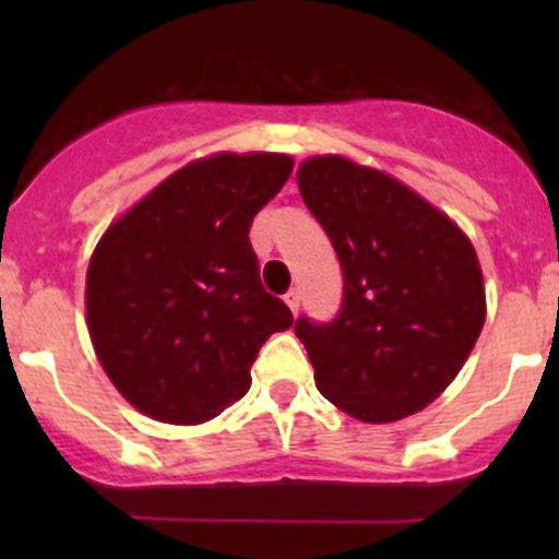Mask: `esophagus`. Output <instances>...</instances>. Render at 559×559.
I'll list each match as a JSON object with an SVG mask.
<instances>
[{"label": "esophagus", "instance_id": "obj_1", "mask_svg": "<svg viewBox=\"0 0 559 559\" xmlns=\"http://www.w3.org/2000/svg\"><path fill=\"white\" fill-rule=\"evenodd\" d=\"M284 300H286V306L292 308V313L300 311V289H289L284 295Z\"/></svg>", "mask_w": 559, "mask_h": 559}]
</instances>
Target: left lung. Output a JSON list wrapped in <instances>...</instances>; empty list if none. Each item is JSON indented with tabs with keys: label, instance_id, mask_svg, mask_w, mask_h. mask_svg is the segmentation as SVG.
I'll use <instances>...</instances> for the list:
<instances>
[{
	"label": "left lung",
	"instance_id": "1",
	"mask_svg": "<svg viewBox=\"0 0 559 559\" xmlns=\"http://www.w3.org/2000/svg\"><path fill=\"white\" fill-rule=\"evenodd\" d=\"M297 183L343 273L335 319L295 321L316 386L359 421L416 414L452 384L484 326L471 240L400 180L343 156L302 162Z\"/></svg>",
	"mask_w": 559,
	"mask_h": 559
}]
</instances>
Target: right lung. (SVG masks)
<instances>
[{"label": "right lung", "mask_w": 559, "mask_h": 559, "mask_svg": "<svg viewBox=\"0 0 559 559\" xmlns=\"http://www.w3.org/2000/svg\"><path fill=\"white\" fill-rule=\"evenodd\" d=\"M292 167L284 154L191 162L103 235L86 275L88 332L138 411L167 425L213 419L248 392L262 343L292 326L248 240Z\"/></svg>", "instance_id": "1"}]
</instances>
